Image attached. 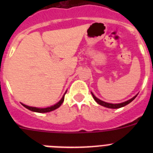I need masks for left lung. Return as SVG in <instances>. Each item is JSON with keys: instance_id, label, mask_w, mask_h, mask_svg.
Wrapping results in <instances>:
<instances>
[{"instance_id": "left-lung-1", "label": "left lung", "mask_w": 153, "mask_h": 153, "mask_svg": "<svg viewBox=\"0 0 153 153\" xmlns=\"http://www.w3.org/2000/svg\"><path fill=\"white\" fill-rule=\"evenodd\" d=\"M92 93V96H93V99L95 100V101L97 102V103L100 104V105H101V106H105V107L110 108V109H118V108H121V107H123V106H126L127 104H129V102H132V101L135 98H136V96H137V95H136L134 97H132V99H130V100H129L125 101V102H121V103L114 104V103H109V102H104V101H102V100H99L98 98H97L95 96L93 95V93Z\"/></svg>"}]
</instances>
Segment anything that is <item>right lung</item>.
Here are the masks:
<instances>
[{
    "instance_id": "add662e5",
    "label": "right lung",
    "mask_w": 153,
    "mask_h": 153,
    "mask_svg": "<svg viewBox=\"0 0 153 153\" xmlns=\"http://www.w3.org/2000/svg\"><path fill=\"white\" fill-rule=\"evenodd\" d=\"M66 93H67V91L65 92L63 97H62L61 100H60L57 103H56L55 105H53V106H50V107L37 108V107H33V106H27V105H24V104H23V103H21V104H22L24 107L27 108V109H28L29 110H31V111H33V112H36V113H48V112L53 111V110H54V109H57V108H59L60 106H61V104L63 103V100H64V96H65V94H66Z\"/></svg>"
}]
</instances>
